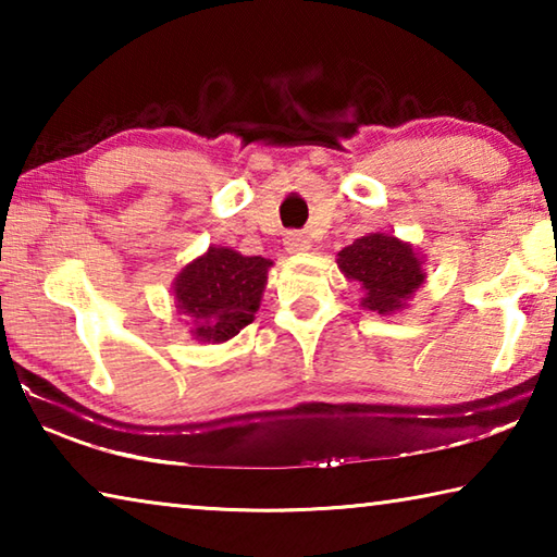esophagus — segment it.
<instances>
[{"label": "esophagus", "instance_id": "34e87169", "mask_svg": "<svg viewBox=\"0 0 557 557\" xmlns=\"http://www.w3.org/2000/svg\"><path fill=\"white\" fill-rule=\"evenodd\" d=\"M285 248L289 252H305V250H309V238L305 233L292 231V233L285 235Z\"/></svg>", "mask_w": 557, "mask_h": 557}]
</instances>
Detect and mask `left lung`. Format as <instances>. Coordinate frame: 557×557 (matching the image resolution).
Returning <instances> with one entry per match:
<instances>
[{"label":"left lung","mask_w":557,"mask_h":557,"mask_svg":"<svg viewBox=\"0 0 557 557\" xmlns=\"http://www.w3.org/2000/svg\"><path fill=\"white\" fill-rule=\"evenodd\" d=\"M336 262L346 277L361 282L366 292L363 307L379 314L398 312L405 307V299H410L425 282L410 245L383 233L361 235L338 252Z\"/></svg>","instance_id":"8db88e82"}]
</instances>
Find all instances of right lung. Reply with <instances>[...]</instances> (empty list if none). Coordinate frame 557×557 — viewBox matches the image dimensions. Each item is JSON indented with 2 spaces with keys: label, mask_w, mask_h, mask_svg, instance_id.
Here are the masks:
<instances>
[{
  "label": "right lung",
  "mask_w": 557,
  "mask_h": 557,
  "mask_svg": "<svg viewBox=\"0 0 557 557\" xmlns=\"http://www.w3.org/2000/svg\"><path fill=\"white\" fill-rule=\"evenodd\" d=\"M268 258H245L231 248H211L174 282L178 312L194 319L199 342H228L248 326L268 282Z\"/></svg>",
  "instance_id": "obj_1"
}]
</instances>
